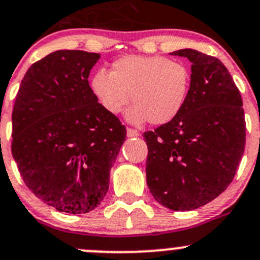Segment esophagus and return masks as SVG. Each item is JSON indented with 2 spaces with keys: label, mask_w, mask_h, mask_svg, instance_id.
Here are the masks:
<instances>
[{
  "label": "esophagus",
  "mask_w": 260,
  "mask_h": 260,
  "mask_svg": "<svg viewBox=\"0 0 260 260\" xmlns=\"http://www.w3.org/2000/svg\"><path fill=\"white\" fill-rule=\"evenodd\" d=\"M140 136V132L136 129H132V128H127V137L133 138V137H138Z\"/></svg>",
  "instance_id": "esophagus-1"
}]
</instances>
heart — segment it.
I'll use <instances>...</instances> for the list:
<instances>
[{
  "instance_id": "1",
  "label": "heart",
  "mask_w": 260,
  "mask_h": 260,
  "mask_svg": "<svg viewBox=\"0 0 260 260\" xmlns=\"http://www.w3.org/2000/svg\"><path fill=\"white\" fill-rule=\"evenodd\" d=\"M191 75L183 62L164 56L128 55L115 60L111 73L98 70L90 79L94 96L108 113L118 114L132 101L125 112L128 122L166 124L182 111Z\"/></svg>"
}]
</instances>
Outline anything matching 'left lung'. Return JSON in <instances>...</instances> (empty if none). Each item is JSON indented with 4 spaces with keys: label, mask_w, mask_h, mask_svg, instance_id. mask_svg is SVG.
Instances as JSON below:
<instances>
[{
    "label": "left lung",
    "mask_w": 260,
    "mask_h": 260,
    "mask_svg": "<svg viewBox=\"0 0 260 260\" xmlns=\"http://www.w3.org/2000/svg\"><path fill=\"white\" fill-rule=\"evenodd\" d=\"M187 57L191 84L176 118L143 135L148 147L147 185L165 208L190 211L226 190L245 146L243 101L232 75L216 57L193 49Z\"/></svg>",
    "instance_id": "obj_1"
}]
</instances>
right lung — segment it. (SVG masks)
<instances>
[{"mask_svg":"<svg viewBox=\"0 0 260 260\" xmlns=\"http://www.w3.org/2000/svg\"><path fill=\"white\" fill-rule=\"evenodd\" d=\"M101 55L57 50L31 65L12 112V156L31 192L68 214L96 208L127 131L91 91Z\"/></svg>","mask_w":260,"mask_h":260,"instance_id":"add662e5","label":"right lung"}]
</instances>
